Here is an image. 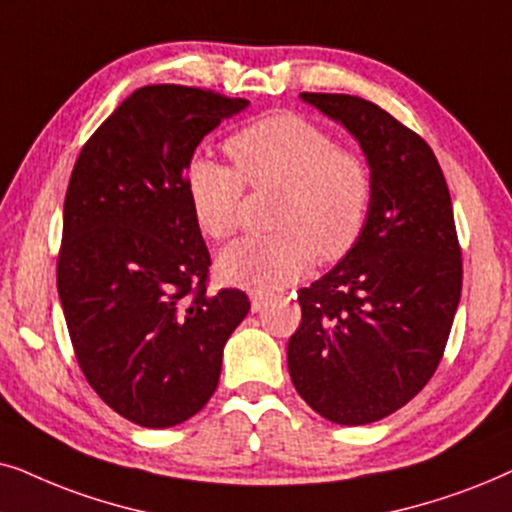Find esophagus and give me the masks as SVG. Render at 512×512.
<instances>
[{"label": "esophagus", "mask_w": 512, "mask_h": 512, "mask_svg": "<svg viewBox=\"0 0 512 512\" xmlns=\"http://www.w3.org/2000/svg\"><path fill=\"white\" fill-rule=\"evenodd\" d=\"M267 302H269V297H264V295H260V292H252L250 295V309L252 311H262L264 306H267Z\"/></svg>", "instance_id": "obj_1"}]
</instances>
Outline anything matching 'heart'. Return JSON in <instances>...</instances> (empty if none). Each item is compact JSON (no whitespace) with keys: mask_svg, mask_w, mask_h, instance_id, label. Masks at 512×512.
<instances>
[{"mask_svg":"<svg viewBox=\"0 0 512 512\" xmlns=\"http://www.w3.org/2000/svg\"><path fill=\"white\" fill-rule=\"evenodd\" d=\"M234 166L194 159L187 192L201 231L215 241L241 224L245 185L278 189L267 236L222 250V278L255 292L281 290L313 260L339 262L365 234L374 201V170L365 154L337 147L325 128L302 114H271L227 140Z\"/></svg>","mask_w":512,"mask_h":512,"instance_id":"b5f03b06","label":"heart"}]
</instances>
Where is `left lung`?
Returning a JSON list of instances; mask_svg holds the SVG:
<instances>
[{
  "mask_svg": "<svg viewBox=\"0 0 512 512\" xmlns=\"http://www.w3.org/2000/svg\"><path fill=\"white\" fill-rule=\"evenodd\" d=\"M302 100L356 135L374 201L356 248L299 290L288 370L313 412L363 426L410 403L438 370L461 297V245L447 180L419 133L358 95Z\"/></svg>",
  "mask_w": 512,
  "mask_h": 512,
  "instance_id": "1",
  "label": "left lung"
}]
</instances>
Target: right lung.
<instances>
[{"label": "right lung", "mask_w": 512, "mask_h": 512, "mask_svg": "<svg viewBox=\"0 0 512 512\" xmlns=\"http://www.w3.org/2000/svg\"><path fill=\"white\" fill-rule=\"evenodd\" d=\"M250 102L149 84L102 121L74 163L58 250V295L74 356L121 417L168 428L215 393L222 349L250 311L208 292L210 252L187 192L194 149Z\"/></svg>", "instance_id": "right-lung-1"}]
</instances>
